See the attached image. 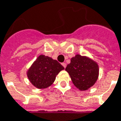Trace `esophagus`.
<instances>
[{
  "instance_id": "1",
  "label": "esophagus",
  "mask_w": 121,
  "mask_h": 121,
  "mask_svg": "<svg viewBox=\"0 0 121 121\" xmlns=\"http://www.w3.org/2000/svg\"><path fill=\"white\" fill-rule=\"evenodd\" d=\"M62 65L63 66H64V68H65L66 67V64L65 62H63V63H62Z\"/></svg>"
}]
</instances>
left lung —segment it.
<instances>
[{
  "label": "left lung",
  "mask_w": 121,
  "mask_h": 121,
  "mask_svg": "<svg viewBox=\"0 0 121 121\" xmlns=\"http://www.w3.org/2000/svg\"><path fill=\"white\" fill-rule=\"evenodd\" d=\"M65 70L69 73L73 85L81 91L91 87L98 79L99 73L96 62L80 55L72 57Z\"/></svg>",
  "instance_id": "8db88e82"
}]
</instances>
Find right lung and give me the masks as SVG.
Listing matches in <instances>:
<instances>
[{
  "label": "right lung",
  "mask_w": 121,
  "mask_h": 121,
  "mask_svg": "<svg viewBox=\"0 0 121 121\" xmlns=\"http://www.w3.org/2000/svg\"><path fill=\"white\" fill-rule=\"evenodd\" d=\"M64 69L57 60L41 55L27 71V76L34 86L45 89L53 84L56 75Z\"/></svg>",
  "instance_id": "1"
}]
</instances>
